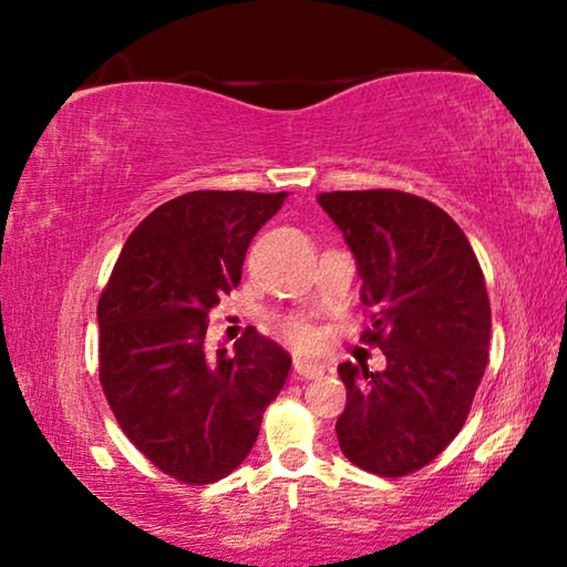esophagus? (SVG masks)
<instances>
[{
  "mask_svg": "<svg viewBox=\"0 0 567 567\" xmlns=\"http://www.w3.org/2000/svg\"><path fill=\"white\" fill-rule=\"evenodd\" d=\"M322 374H324L322 363L305 361V359L293 361V379H317V377H322Z\"/></svg>",
  "mask_w": 567,
  "mask_h": 567,
  "instance_id": "1",
  "label": "esophagus"
}]
</instances>
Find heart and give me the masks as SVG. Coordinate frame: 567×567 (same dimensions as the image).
Wrapping results in <instances>:
<instances>
[{"label":"heart","instance_id":"1","mask_svg":"<svg viewBox=\"0 0 567 567\" xmlns=\"http://www.w3.org/2000/svg\"><path fill=\"white\" fill-rule=\"evenodd\" d=\"M281 332L293 348H301V351H312V348H317V343H320V332H317L315 324L307 320L286 322Z\"/></svg>","mask_w":567,"mask_h":567}]
</instances>
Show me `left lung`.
Wrapping results in <instances>:
<instances>
[{"mask_svg": "<svg viewBox=\"0 0 567 567\" xmlns=\"http://www.w3.org/2000/svg\"><path fill=\"white\" fill-rule=\"evenodd\" d=\"M361 276L384 371L340 363V452L379 477L431 464L467 421L491 346V299L470 239L431 200L402 190L320 193Z\"/></svg>", "mask_w": 567, "mask_h": 567, "instance_id": "left-lung-1", "label": "left lung"}]
</instances>
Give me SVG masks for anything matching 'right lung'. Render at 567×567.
<instances>
[{
  "instance_id": "add662e5",
  "label": "right lung",
  "mask_w": 567,
  "mask_h": 567,
  "mask_svg": "<svg viewBox=\"0 0 567 567\" xmlns=\"http://www.w3.org/2000/svg\"><path fill=\"white\" fill-rule=\"evenodd\" d=\"M286 193L193 190L146 216L97 301L100 384L121 431L177 483L208 485L255 446L291 355L247 328L206 353L208 312L243 278L245 252Z\"/></svg>"
}]
</instances>
